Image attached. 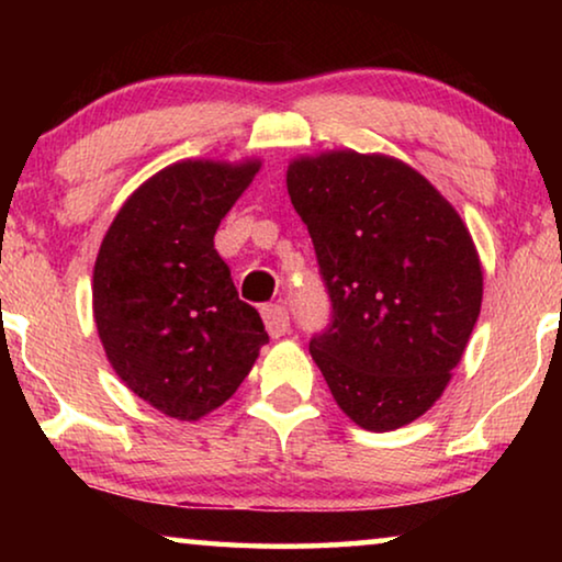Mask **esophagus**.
Instances as JSON below:
<instances>
[{"mask_svg": "<svg viewBox=\"0 0 562 562\" xmlns=\"http://www.w3.org/2000/svg\"><path fill=\"white\" fill-rule=\"evenodd\" d=\"M263 322H266L268 335H271L273 340H279V337H283V335L289 333V312H286V306H281V304L266 306V310H263Z\"/></svg>", "mask_w": 562, "mask_h": 562, "instance_id": "34e87169", "label": "esophagus"}]
</instances>
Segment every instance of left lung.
<instances>
[{
	"label": "left lung",
	"mask_w": 562,
	"mask_h": 562,
	"mask_svg": "<svg viewBox=\"0 0 562 562\" xmlns=\"http://www.w3.org/2000/svg\"><path fill=\"white\" fill-rule=\"evenodd\" d=\"M333 325L310 352L358 427L422 417L450 383L481 314L483 268L448 199L404 160L325 150L289 164Z\"/></svg>",
	"instance_id": "obj_1"
}]
</instances>
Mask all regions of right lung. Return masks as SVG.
<instances>
[{
	"label": "right lung",
	"mask_w": 562,
	"mask_h": 562,
	"mask_svg": "<svg viewBox=\"0 0 562 562\" xmlns=\"http://www.w3.org/2000/svg\"><path fill=\"white\" fill-rule=\"evenodd\" d=\"M260 158L179 160L143 181L106 229L91 279L99 340L120 381L171 419L235 394L268 342L240 302L214 233Z\"/></svg>",
	"instance_id": "right-lung-1"
}]
</instances>
